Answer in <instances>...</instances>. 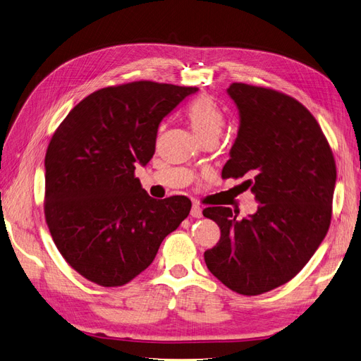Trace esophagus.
I'll use <instances>...</instances> for the list:
<instances>
[{"label":"esophagus","mask_w":361,"mask_h":361,"mask_svg":"<svg viewBox=\"0 0 361 361\" xmlns=\"http://www.w3.org/2000/svg\"><path fill=\"white\" fill-rule=\"evenodd\" d=\"M190 215L195 216V218H200L202 216V208L199 205H196V203H193L192 207V211H190Z\"/></svg>","instance_id":"34e87169"}]
</instances>
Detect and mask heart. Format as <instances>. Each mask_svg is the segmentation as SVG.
<instances>
[{"label":"heart","mask_w":361,"mask_h":361,"mask_svg":"<svg viewBox=\"0 0 361 361\" xmlns=\"http://www.w3.org/2000/svg\"><path fill=\"white\" fill-rule=\"evenodd\" d=\"M187 119H189L193 133L200 138L219 137L224 128V115L219 111L216 103L209 97H197L187 107Z\"/></svg>","instance_id":"obj_1"}]
</instances>
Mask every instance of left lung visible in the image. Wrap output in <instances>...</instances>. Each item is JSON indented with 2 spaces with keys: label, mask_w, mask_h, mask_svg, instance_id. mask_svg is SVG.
Listing matches in <instances>:
<instances>
[{
  "label": "left lung",
  "mask_w": 361,
  "mask_h": 361,
  "mask_svg": "<svg viewBox=\"0 0 361 361\" xmlns=\"http://www.w3.org/2000/svg\"><path fill=\"white\" fill-rule=\"evenodd\" d=\"M227 92L240 127L221 177L245 178L259 207L243 219L224 207L203 209L221 231L203 257L223 285L252 296L288 283L314 255L331 226L336 164L319 122L296 99L243 82Z\"/></svg>",
  "instance_id": "1"
}]
</instances>
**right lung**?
Instances as JSON below:
<instances>
[{
	"instance_id": "add662e5",
	"label": "right lung",
	"mask_w": 361,
	"mask_h": 361,
	"mask_svg": "<svg viewBox=\"0 0 361 361\" xmlns=\"http://www.w3.org/2000/svg\"><path fill=\"white\" fill-rule=\"evenodd\" d=\"M196 91L154 81L104 87L54 131L45 153V221L61 257L92 283L127 285L189 215V197H150L135 164L152 159L161 121Z\"/></svg>"
}]
</instances>
